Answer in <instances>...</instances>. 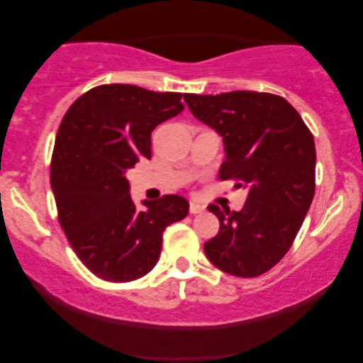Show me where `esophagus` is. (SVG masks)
Listing matches in <instances>:
<instances>
[{
  "mask_svg": "<svg viewBox=\"0 0 363 363\" xmlns=\"http://www.w3.org/2000/svg\"><path fill=\"white\" fill-rule=\"evenodd\" d=\"M203 211H205V205H201V203H198V201H190L191 215H198V213H203Z\"/></svg>",
  "mask_w": 363,
  "mask_h": 363,
  "instance_id": "esophagus-1",
  "label": "esophagus"
}]
</instances>
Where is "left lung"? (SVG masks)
<instances>
[{"mask_svg": "<svg viewBox=\"0 0 363 363\" xmlns=\"http://www.w3.org/2000/svg\"><path fill=\"white\" fill-rule=\"evenodd\" d=\"M183 97L198 121L223 135L221 180L247 190L241 211L208 206L220 220V231L205 242V255L231 276L264 274L289 251L311 208L314 135L299 112L276 94L233 91Z\"/></svg>", "mask_w": 363, "mask_h": 363, "instance_id": "obj_1", "label": "left lung"}]
</instances>
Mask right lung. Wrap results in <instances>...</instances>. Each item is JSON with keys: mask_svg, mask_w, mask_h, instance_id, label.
Masks as SVG:
<instances>
[{"mask_svg": "<svg viewBox=\"0 0 363 363\" xmlns=\"http://www.w3.org/2000/svg\"><path fill=\"white\" fill-rule=\"evenodd\" d=\"M180 92L104 84L82 94L59 125L51 158L57 220L82 264L97 277L128 282L157 264L163 231L188 215L185 198L132 201L128 168L152 157L158 123L183 111Z\"/></svg>", "mask_w": 363, "mask_h": 363, "instance_id": "1", "label": "right lung"}]
</instances>
